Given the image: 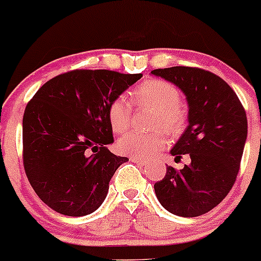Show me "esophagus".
<instances>
[{
    "label": "esophagus",
    "mask_w": 261,
    "mask_h": 261,
    "mask_svg": "<svg viewBox=\"0 0 261 261\" xmlns=\"http://www.w3.org/2000/svg\"><path fill=\"white\" fill-rule=\"evenodd\" d=\"M130 161H133L134 163H137V165H140V166H146L147 165V161H146V160H140V159H135V157H131L130 159Z\"/></svg>",
    "instance_id": "34e87169"
}]
</instances>
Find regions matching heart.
<instances>
[{
  "instance_id": "obj_1",
  "label": "heart",
  "mask_w": 261,
  "mask_h": 261,
  "mask_svg": "<svg viewBox=\"0 0 261 261\" xmlns=\"http://www.w3.org/2000/svg\"><path fill=\"white\" fill-rule=\"evenodd\" d=\"M136 105H144L153 109L152 126L157 130L152 133L125 134L117 140V150L135 159H148L165 147V134L162 127L170 135H177L183 130L186 122V111L179 104V91L171 83L162 79H147L137 85L131 93ZM109 124L114 133H124L130 125L131 107L124 98H116L108 108Z\"/></svg>"
}]
</instances>
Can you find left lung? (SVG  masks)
<instances>
[{
  "label": "left lung",
  "mask_w": 261,
  "mask_h": 261,
  "mask_svg": "<svg viewBox=\"0 0 261 261\" xmlns=\"http://www.w3.org/2000/svg\"><path fill=\"white\" fill-rule=\"evenodd\" d=\"M151 74L185 93L188 126L171 154L176 160L191 157L179 171L168 166L163 179L154 183V193L172 214L202 216L218 205L236 182L247 141V114L233 89L211 71L172 67Z\"/></svg>",
  "instance_id": "obj_1"
}]
</instances>
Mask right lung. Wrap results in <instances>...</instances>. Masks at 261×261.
<instances>
[{"label":"right lung","instance_id":"add662e5","mask_svg":"<svg viewBox=\"0 0 261 261\" xmlns=\"http://www.w3.org/2000/svg\"><path fill=\"white\" fill-rule=\"evenodd\" d=\"M142 74L76 69L48 80L23 115V166L37 196L69 217L101 205L109 182L127 157L108 150V108Z\"/></svg>","mask_w":261,"mask_h":261}]
</instances>
